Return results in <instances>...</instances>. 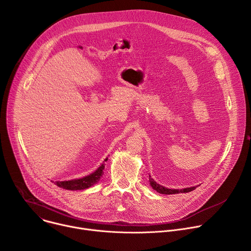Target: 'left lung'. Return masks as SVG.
Returning a JSON list of instances; mask_svg holds the SVG:
<instances>
[{"label": "left lung", "mask_w": 251, "mask_h": 251, "mask_svg": "<svg viewBox=\"0 0 251 251\" xmlns=\"http://www.w3.org/2000/svg\"><path fill=\"white\" fill-rule=\"evenodd\" d=\"M149 182H150V185L152 186V188L157 191L158 193L160 194H163V195H173V194H180V193H189V192H192L196 189V187H191V188H186V189H183V190H172V189H168V188H165L159 184H157L153 178L149 176Z\"/></svg>", "instance_id": "8db88e82"}]
</instances>
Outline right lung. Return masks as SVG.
<instances>
[{
    "label": "right lung",
    "instance_id": "add662e5",
    "mask_svg": "<svg viewBox=\"0 0 251 251\" xmlns=\"http://www.w3.org/2000/svg\"><path fill=\"white\" fill-rule=\"evenodd\" d=\"M108 159V158H107ZM106 159V160H107ZM105 160V162H106ZM104 164H102L94 173L90 174L89 176H86L84 177L78 178V180H71V181H64V182H56V186L65 190H70V191H75V190H84L87 189L94 184H96L100 177L103 175V170H104Z\"/></svg>",
    "mask_w": 251,
    "mask_h": 251
}]
</instances>
